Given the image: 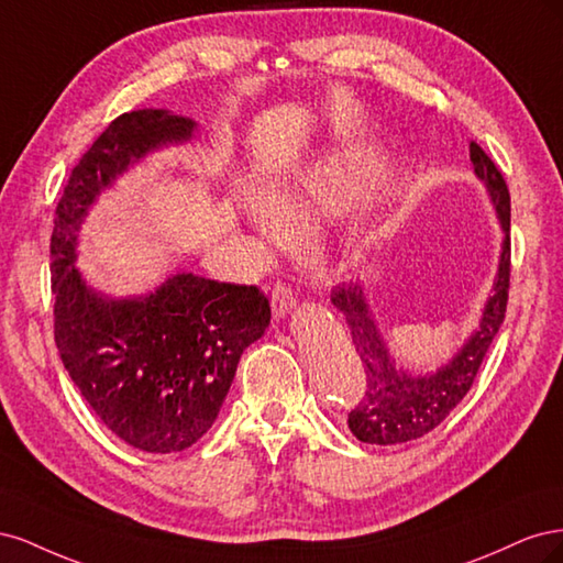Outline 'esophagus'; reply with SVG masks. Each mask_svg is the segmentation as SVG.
<instances>
[{"instance_id": "esophagus-1", "label": "esophagus", "mask_w": 563, "mask_h": 563, "mask_svg": "<svg viewBox=\"0 0 563 563\" xmlns=\"http://www.w3.org/2000/svg\"><path fill=\"white\" fill-rule=\"evenodd\" d=\"M294 305H296V296H294L291 286L284 282H277L275 286H272V312H275L277 317H284L286 312H291Z\"/></svg>"}]
</instances>
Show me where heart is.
Here are the masks:
<instances>
[{
    "label": "heart",
    "mask_w": 563,
    "mask_h": 563,
    "mask_svg": "<svg viewBox=\"0 0 563 563\" xmlns=\"http://www.w3.org/2000/svg\"><path fill=\"white\" fill-rule=\"evenodd\" d=\"M366 195V178L347 157L319 162L296 185L277 195V211L288 225L305 230L321 218H340L350 213ZM255 228L269 246H282L288 236L286 225L261 203L249 207Z\"/></svg>",
    "instance_id": "b5f03b06"
}]
</instances>
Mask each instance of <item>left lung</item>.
<instances>
[{
	"label": "left lung",
	"instance_id": "left-lung-1",
	"mask_svg": "<svg viewBox=\"0 0 563 563\" xmlns=\"http://www.w3.org/2000/svg\"><path fill=\"white\" fill-rule=\"evenodd\" d=\"M470 159L476 178L486 185L493 207L498 211L505 242L498 277L493 284V296L484 308L479 329L472 333L465 347L446 366H441L432 376H411V373L395 368L376 321L368 312L362 286L350 282L335 286L331 291V302L345 314L352 343L364 366L366 389L362 401L350 411L347 424L352 434L366 444H404V441L420 439L444 422L470 391L493 338L505 321L509 265H512L509 263V255H512V249H509V190L496 162L474 141L470 143Z\"/></svg>",
	"mask_w": 563,
	"mask_h": 563
}]
</instances>
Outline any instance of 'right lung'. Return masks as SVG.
Returning a JSON list of instances; mask_svg holds the SVG:
<instances>
[{"instance_id":"1","label":"right lung","mask_w":563,"mask_h":563,"mask_svg":"<svg viewBox=\"0 0 563 563\" xmlns=\"http://www.w3.org/2000/svg\"><path fill=\"white\" fill-rule=\"evenodd\" d=\"M192 131V119L166 110L119 114L73 168L51 232L63 366L93 413L147 453L183 451L207 434L242 352L269 323V302L255 286L178 272L155 294L114 300L84 284L75 267L77 232L96 197L150 150Z\"/></svg>"}]
</instances>
